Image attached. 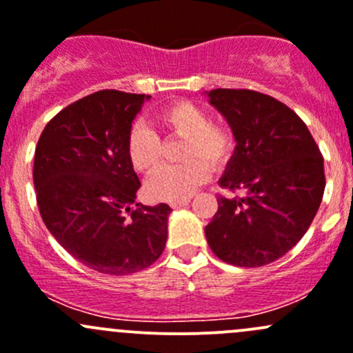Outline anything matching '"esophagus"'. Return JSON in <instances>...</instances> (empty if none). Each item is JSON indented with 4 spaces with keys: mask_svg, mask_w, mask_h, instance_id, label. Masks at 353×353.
I'll return each instance as SVG.
<instances>
[{
    "mask_svg": "<svg viewBox=\"0 0 353 353\" xmlns=\"http://www.w3.org/2000/svg\"><path fill=\"white\" fill-rule=\"evenodd\" d=\"M188 202H190V199L187 197V199H181V201H175V202H172V204H170V205H172L173 209H178V208H183V205H187Z\"/></svg>",
    "mask_w": 353,
    "mask_h": 353,
    "instance_id": "34e87169",
    "label": "esophagus"
}]
</instances>
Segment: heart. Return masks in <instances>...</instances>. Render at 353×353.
Segmentation results:
<instances>
[{"mask_svg":"<svg viewBox=\"0 0 353 353\" xmlns=\"http://www.w3.org/2000/svg\"><path fill=\"white\" fill-rule=\"evenodd\" d=\"M166 137L183 139L180 166H168L149 178L145 194L154 201L187 199L209 176V166L223 168L235 151V135L226 125L211 123L209 114L190 101H175L156 114ZM127 156L135 172L151 175L161 166V141L144 123H134L127 137Z\"/></svg>","mask_w":353,"mask_h":353,"instance_id":"b5f03b06","label":"heart"}]
</instances>
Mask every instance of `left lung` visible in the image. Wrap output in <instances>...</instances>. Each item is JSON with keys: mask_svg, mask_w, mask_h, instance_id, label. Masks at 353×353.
<instances>
[{"mask_svg": "<svg viewBox=\"0 0 353 353\" xmlns=\"http://www.w3.org/2000/svg\"><path fill=\"white\" fill-rule=\"evenodd\" d=\"M208 96L236 141L219 185L245 195H219L205 239L225 263L266 266L309 230L326 185L323 156L299 114L274 97L249 89Z\"/></svg>", "mask_w": 353, "mask_h": 353, "instance_id": "1", "label": "left lung"}]
</instances>
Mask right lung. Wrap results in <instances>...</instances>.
<instances>
[{
	"mask_svg": "<svg viewBox=\"0 0 353 353\" xmlns=\"http://www.w3.org/2000/svg\"><path fill=\"white\" fill-rule=\"evenodd\" d=\"M149 97L90 94L59 111L37 142L32 175L44 225L79 263L104 274L145 270L168 239V204L131 205L141 180L127 137Z\"/></svg>",
	"mask_w": 353,
	"mask_h": 353,
	"instance_id": "1",
	"label": "right lung"
}]
</instances>
